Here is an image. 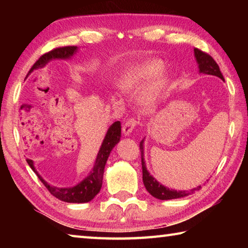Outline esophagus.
<instances>
[{
  "mask_svg": "<svg viewBox=\"0 0 248 248\" xmlns=\"http://www.w3.org/2000/svg\"><path fill=\"white\" fill-rule=\"evenodd\" d=\"M134 127H136V120H134V118H130L124 124L123 132L125 134V136H129V134L132 132Z\"/></svg>",
  "mask_w": 248,
  "mask_h": 248,
  "instance_id": "34e87169",
  "label": "esophagus"
}]
</instances>
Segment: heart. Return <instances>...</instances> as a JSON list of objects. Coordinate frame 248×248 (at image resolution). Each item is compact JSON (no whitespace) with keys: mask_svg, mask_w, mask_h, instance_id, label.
Masks as SVG:
<instances>
[{"mask_svg":"<svg viewBox=\"0 0 248 248\" xmlns=\"http://www.w3.org/2000/svg\"><path fill=\"white\" fill-rule=\"evenodd\" d=\"M163 69V63L157 60H149L133 64L125 70L121 78V86L128 92H138L152 81ZM166 84V78L161 77L153 83L140 98V103L144 108H153L156 104L158 92Z\"/></svg>","mask_w":248,"mask_h":248,"instance_id":"b5f03b06","label":"heart"}]
</instances>
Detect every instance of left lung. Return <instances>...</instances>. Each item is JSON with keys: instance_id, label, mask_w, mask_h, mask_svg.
Instances as JSON below:
<instances>
[{"instance_id": "8db88e82", "label": "left lung", "mask_w": 248, "mask_h": 248, "mask_svg": "<svg viewBox=\"0 0 248 248\" xmlns=\"http://www.w3.org/2000/svg\"><path fill=\"white\" fill-rule=\"evenodd\" d=\"M195 57L197 60V63L199 65V72L203 73V74H208V75H215V77L220 78L221 79H223L224 78L222 75L219 65H217V62L215 61L210 54L205 53L203 51H201L199 49H195ZM140 151H141V163H142V178H143V184L151 195L155 198H157L159 200H170V199H177V198H183V197H186L188 195H190L194 192L195 190H199L201 186L194 188L190 191L187 190H174V189H170L165 186H163L162 184H159L156 179H155L152 175H150V173L146 170L145 166V162H144V149H143V140L140 142Z\"/></svg>"}]
</instances>
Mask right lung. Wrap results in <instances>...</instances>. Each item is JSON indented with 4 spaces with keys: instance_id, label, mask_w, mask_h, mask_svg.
<instances>
[{
    "instance_id": "1",
    "label": "right lung",
    "mask_w": 248,
    "mask_h": 248,
    "mask_svg": "<svg viewBox=\"0 0 248 248\" xmlns=\"http://www.w3.org/2000/svg\"><path fill=\"white\" fill-rule=\"evenodd\" d=\"M78 51L77 46H66V47H59L51 50L47 53L41 56L38 60L35 62L29 72H32L33 70L44 68V66L48 63L50 60L53 59H70L74 56L75 52ZM121 137V124L120 121H116L109 127L108 131L106 133V137L102 143V146L98 151L97 157H96V162L94 165L93 170L91 171L90 175L86 178H84L81 183L78 184L74 187H68V188H61L56 187L52 185H49L43 177L38 174L36 170L35 166H33V162L31 159L27 158L28 165L31 169L35 171L38 176V178L41 180L46 188L49 190L50 194L53 197H56L59 200L64 201V202H71V203H83L89 202L94 197L98 194L100 188H102L103 184V175H104V169L106 165L107 158L110 154L111 150L114 146L118 143Z\"/></svg>"
}]
</instances>
